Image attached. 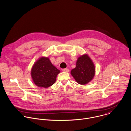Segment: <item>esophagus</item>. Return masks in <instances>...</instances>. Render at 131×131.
<instances>
[{
    "label": "esophagus",
    "instance_id": "1",
    "mask_svg": "<svg viewBox=\"0 0 131 131\" xmlns=\"http://www.w3.org/2000/svg\"><path fill=\"white\" fill-rule=\"evenodd\" d=\"M62 71L64 72H69V69H62Z\"/></svg>",
    "mask_w": 131,
    "mask_h": 131
}]
</instances>
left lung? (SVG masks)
<instances>
[{"mask_svg":"<svg viewBox=\"0 0 131 131\" xmlns=\"http://www.w3.org/2000/svg\"><path fill=\"white\" fill-rule=\"evenodd\" d=\"M71 74L75 81L81 85H85L90 82L94 77L95 68L93 62L88 54H85L78 57L75 68Z\"/></svg>","mask_w":131,"mask_h":131,"instance_id":"1","label":"left lung"}]
</instances>
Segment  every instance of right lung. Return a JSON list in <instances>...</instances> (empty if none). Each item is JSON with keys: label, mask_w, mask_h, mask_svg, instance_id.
<instances>
[{"label": "right lung", "mask_w": 131, "mask_h": 131, "mask_svg": "<svg viewBox=\"0 0 131 131\" xmlns=\"http://www.w3.org/2000/svg\"><path fill=\"white\" fill-rule=\"evenodd\" d=\"M60 71L54 66L48 57H41L33 64L31 77L34 83L40 88H47L56 83Z\"/></svg>", "instance_id": "1"}]
</instances>
